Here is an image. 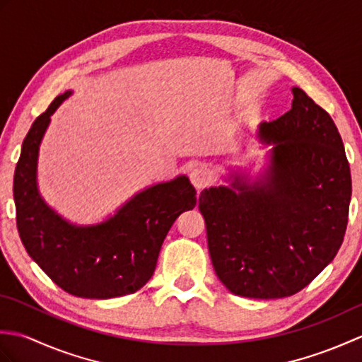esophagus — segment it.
<instances>
[{"instance_id":"1","label":"esophagus","mask_w":362,"mask_h":362,"mask_svg":"<svg viewBox=\"0 0 362 362\" xmlns=\"http://www.w3.org/2000/svg\"><path fill=\"white\" fill-rule=\"evenodd\" d=\"M189 179H191V183H193V185L197 189L205 188L210 183V180H211L210 179V173L206 171V169L202 168V166L194 168L193 171H191V174H189Z\"/></svg>"}]
</instances>
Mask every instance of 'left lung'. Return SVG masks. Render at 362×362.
I'll return each instance as SVG.
<instances>
[{
  "label": "left lung",
  "mask_w": 362,
  "mask_h": 362,
  "mask_svg": "<svg viewBox=\"0 0 362 362\" xmlns=\"http://www.w3.org/2000/svg\"><path fill=\"white\" fill-rule=\"evenodd\" d=\"M257 136L271 144L255 179L240 169L205 188L210 258L235 296L281 298L296 294L332 263L349 222L351 175L332 117L302 88L292 109L261 122Z\"/></svg>",
  "instance_id": "obj_1"
}]
</instances>
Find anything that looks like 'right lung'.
<instances>
[{"label": "right lung", "instance_id": "1", "mask_svg": "<svg viewBox=\"0 0 362 362\" xmlns=\"http://www.w3.org/2000/svg\"><path fill=\"white\" fill-rule=\"evenodd\" d=\"M59 95L38 117L23 141L13 175L17 227L29 257L68 294L113 298L134 294L149 281L169 228L196 206V189L185 175L141 189L117 213L90 226L73 224L45 202L37 183L38 151Z\"/></svg>", "mask_w": 362, "mask_h": 362}]
</instances>
